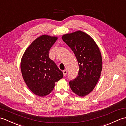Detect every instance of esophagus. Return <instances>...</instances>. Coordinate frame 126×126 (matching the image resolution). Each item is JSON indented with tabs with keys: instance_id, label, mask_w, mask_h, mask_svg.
<instances>
[{
	"instance_id": "esophagus-1",
	"label": "esophagus",
	"mask_w": 126,
	"mask_h": 126,
	"mask_svg": "<svg viewBox=\"0 0 126 126\" xmlns=\"http://www.w3.org/2000/svg\"><path fill=\"white\" fill-rule=\"evenodd\" d=\"M63 74H64V76H66V75L67 74L68 71L66 70H64L63 71Z\"/></svg>"
}]
</instances>
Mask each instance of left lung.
<instances>
[{"label": "left lung", "mask_w": 126, "mask_h": 126, "mask_svg": "<svg viewBox=\"0 0 126 126\" xmlns=\"http://www.w3.org/2000/svg\"><path fill=\"white\" fill-rule=\"evenodd\" d=\"M62 38L74 53L79 68L69 85L74 93L83 97L94 89L100 77L102 60L100 49L92 37L79 30L64 34Z\"/></svg>", "instance_id": "left-lung-1"}]
</instances>
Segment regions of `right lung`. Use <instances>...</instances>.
I'll use <instances>...</instances> for the list:
<instances>
[{
    "label": "right lung",
    "mask_w": 126,
    "mask_h": 126,
    "mask_svg": "<svg viewBox=\"0 0 126 126\" xmlns=\"http://www.w3.org/2000/svg\"><path fill=\"white\" fill-rule=\"evenodd\" d=\"M57 37L42 35L30 45L20 63L22 76L26 84L34 94L43 97L52 92L55 83L63 74L51 60L49 53Z\"/></svg>",
    "instance_id": "obj_1"
}]
</instances>
